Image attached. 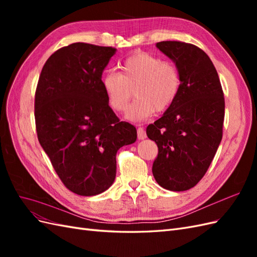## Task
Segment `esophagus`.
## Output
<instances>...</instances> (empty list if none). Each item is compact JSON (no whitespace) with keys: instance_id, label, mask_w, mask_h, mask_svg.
Masks as SVG:
<instances>
[{"instance_id":"34e87169","label":"esophagus","mask_w":257,"mask_h":257,"mask_svg":"<svg viewBox=\"0 0 257 257\" xmlns=\"http://www.w3.org/2000/svg\"><path fill=\"white\" fill-rule=\"evenodd\" d=\"M137 137H138L139 141H144V139L147 138V134H146V132L143 127L137 128Z\"/></svg>"}]
</instances>
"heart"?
Wrapping results in <instances>:
<instances>
[{"instance_id":"b5f03b06","label":"heart","mask_w":257,"mask_h":257,"mask_svg":"<svg viewBox=\"0 0 257 257\" xmlns=\"http://www.w3.org/2000/svg\"><path fill=\"white\" fill-rule=\"evenodd\" d=\"M107 103L116 112L126 110L133 91L136 99L125 118L143 122L155 112H162L174 104L180 90V73L173 62L148 52H137L124 60L120 74L107 72L102 77Z\"/></svg>"}]
</instances>
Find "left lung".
Segmentation results:
<instances>
[{"label":"left lung","mask_w":257,"mask_h":257,"mask_svg":"<svg viewBox=\"0 0 257 257\" xmlns=\"http://www.w3.org/2000/svg\"><path fill=\"white\" fill-rule=\"evenodd\" d=\"M157 48L178 67L181 83L174 104L147 127L159 148L152 173L162 188L182 192L205 176L220 146L224 94L213 63L200 48L172 41Z\"/></svg>","instance_id":"8db88e82"}]
</instances>
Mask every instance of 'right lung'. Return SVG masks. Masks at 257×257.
<instances>
[{"mask_svg":"<svg viewBox=\"0 0 257 257\" xmlns=\"http://www.w3.org/2000/svg\"><path fill=\"white\" fill-rule=\"evenodd\" d=\"M116 49L74 43L46 61L35 92L38 142L66 188L81 196L108 190L115 154L137 131L107 103L102 75Z\"/></svg>","mask_w":257,"mask_h":257,"instance_id":"1","label":"right lung"}]
</instances>
